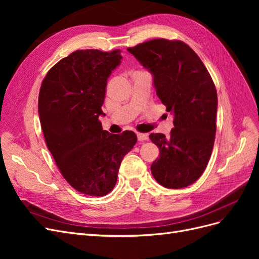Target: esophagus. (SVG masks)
<instances>
[{"label":"esophagus","instance_id":"1","mask_svg":"<svg viewBox=\"0 0 259 259\" xmlns=\"http://www.w3.org/2000/svg\"><path fill=\"white\" fill-rule=\"evenodd\" d=\"M137 139L139 142H145V140H148L149 137L147 134H142V133H137Z\"/></svg>","mask_w":259,"mask_h":259}]
</instances>
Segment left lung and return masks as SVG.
<instances>
[{"instance_id":"obj_1","label":"left lung","mask_w":259,"mask_h":259,"mask_svg":"<svg viewBox=\"0 0 259 259\" xmlns=\"http://www.w3.org/2000/svg\"><path fill=\"white\" fill-rule=\"evenodd\" d=\"M127 51L153 75L156 95L174 115L168 137L161 133L149 136L160 150L151 173L168 189L192 185L204 171L214 147V82L198 55L182 41L155 38Z\"/></svg>"}]
</instances>
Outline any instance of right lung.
<instances>
[{
	"label": "right lung",
	"mask_w": 259,
	"mask_h": 259,
	"mask_svg": "<svg viewBox=\"0 0 259 259\" xmlns=\"http://www.w3.org/2000/svg\"><path fill=\"white\" fill-rule=\"evenodd\" d=\"M121 59L120 50L75 51L50 70L38 95L45 143L61 175L93 197L113 189L124 155L137 142L134 132L110 134L99 121L107 80Z\"/></svg>",
	"instance_id": "add662e5"
}]
</instances>
